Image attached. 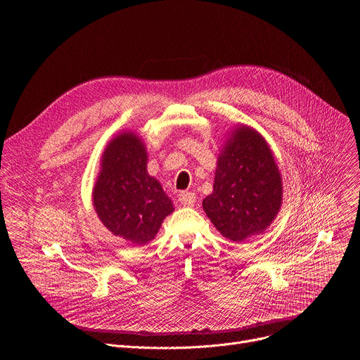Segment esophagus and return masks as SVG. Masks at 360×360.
I'll use <instances>...</instances> for the list:
<instances>
[{
  "label": "esophagus",
  "mask_w": 360,
  "mask_h": 360,
  "mask_svg": "<svg viewBox=\"0 0 360 360\" xmlns=\"http://www.w3.org/2000/svg\"><path fill=\"white\" fill-rule=\"evenodd\" d=\"M195 200H196V196L193 192H181L179 193V202L182 205H185V207H192Z\"/></svg>",
  "instance_id": "34e87169"
}]
</instances>
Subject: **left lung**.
I'll use <instances>...</instances> for the list:
<instances>
[{"instance_id": "left-lung-1", "label": "left lung", "mask_w": 360, "mask_h": 360, "mask_svg": "<svg viewBox=\"0 0 360 360\" xmlns=\"http://www.w3.org/2000/svg\"><path fill=\"white\" fill-rule=\"evenodd\" d=\"M219 152L214 191L202 207L222 236L239 243L275 221L283 199L282 175L269 143L249 125L233 127Z\"/></svg>"}]
</instances>
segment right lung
Wrapping results in <instances>:
<instances>
[{
  "label": "right lung",
  "instance_id": "add662e5",
  "mask_svg": "<svg viewBox=\"0 0 360 360\" xmlns=\"http://www.w3.org/2000/svg\"><path fill=\"white\" fill-rule=\"evenodd\" d=\"M146 145L136 132L115 135L101 157L92 188L94 210L104 226L132 245L157 236L174 203L157 178L148 174Z\"/></svg>",
  "mask_w": 360,
  "mask_h": 360
}]
</instances>
